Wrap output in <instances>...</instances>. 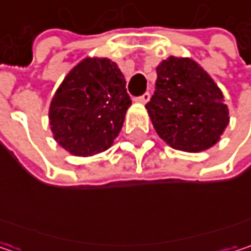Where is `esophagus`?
Returning <instances> with one entry per match:
<instances>
[{"mask_svg":"<svg viewBox=\"0 0 251 251\" xmlns=\"http://www.w3.org/2000/svg\"><path fill=\"white\" fill-rule=\"evenodd\" d=\"M150 93H144L142 96H139V97H136V101L138 103H141V104H145V103H148V100H150Z\"/></svg>","mask_w":251,"mask_h":251,"instance_id":"esophagus-1","label":"esophagus"}]
</instances>
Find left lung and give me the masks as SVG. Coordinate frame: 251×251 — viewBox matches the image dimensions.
<instances>
[{"label":"left lung","instance_id":"8db88e82","mask_svg":"<svg viewBox=\"0 0 251 251\" xmlns=\"http://www.w3.org/2000/svg\"><path fill=\"white\" fill-rule=\"evenodd\" d=\"M145 107L158 136L186 152L215 145L229 122L223 91L190 58L170 56L157 67L155 91Z\"/></svg>","mask_w":251,"mask_h":251}]
</instances>
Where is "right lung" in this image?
Wrapping results in <instances>:
<instances>
[{
    "instance_id": "add662e5",
    "label": "right lung",
    "mask_w": 251,
    "mask_h": 251,
    "mask_svg": "<svg viewBox=\"0 0 251 251\" xmlns=\"http://www.w3.org/2000/svg\"><path fill=\"white\" fill-rule=\"evenodd\" d=\"M132 104L124 74L107 58H85L56 90L49 124L68 152L90 157L112 147Z\"/></svg>"
}]
</instances>
